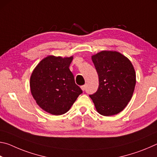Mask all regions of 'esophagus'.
Returning a JSON list of instances; mask_svg holds the SVG:
<instances>
[{"label":"esophagus","instance_id":"esophagus-1","mask_svg":"<svg viewBox=\"0 0 157 157\" xmlns=\"http://www.w3.org/2000/svg\"><path fill=\"white\" fill-rule=\"evenodd\" d=\"M80 87H81L82 91H84L85 89H86V85H82V86H81Z\"/></svg>","mask_w":157,"mask_h":157}]
</instances>
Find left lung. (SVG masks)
Masks as SVG:
<instances>
[{
    "instance_id": "1",
    "label": "left lung",
    "mask_w": 157,
    "mask_h": 157,
    "mask_svg": "<svg viewBox=\"0 0 157 157\" xmlns=\"http://www.w3.org/2000/svg\"><path fill=\"white\" fill-rule=\"evenodd\" d=\"M99 78V86L89 96L98 113L105 116L118 114L132 99L136 73L132 62L119 52L102 50L91 56Z\"/></svg>"
}]
</instances>
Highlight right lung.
Segmentation results:
<instances>
[{
    "label": "right lung",
    "instance_id": "1",
    "mask_svg": "<svg viewBox=\"0 0 157 157\" xmlns=\"http://www.w3.org/2000/svg\"><path fill=\"white\" fill-rule=\"evenodd\" d=\"M73 59V56L49 55L32 73L30 86L33 97L42 109L52 115L67 112L82 93L69 69Z\"/></svg>",
    "mask_w": 157,
    "mask_h": 157
}]
</instances>
